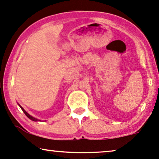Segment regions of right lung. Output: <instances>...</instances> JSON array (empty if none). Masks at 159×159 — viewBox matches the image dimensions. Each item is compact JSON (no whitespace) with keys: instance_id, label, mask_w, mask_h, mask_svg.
I'll use <instances>...</instances> for the list:
<instances>
[{"instance_id":"add662e5","label":"right lung","mask_w":159,"mask_h":159,"mask_svg":"<svg viewBox=\"0 0 159 159\" xmlns=\"http://www.w3.org/2000/svg\"><path fill=\"white\" fill-rule=\"evenodd\" d=\"M19 106H20V109H22V111H24V114H25V115H26V116H27V117H29V118L30 119V120H33V121H39V120H38V119H36V118H35V117H33V116H31V115H29V114H28L27 112V111H25V110H24V109H23V108H22L21 107V106H20V105H19Z\"/></svg>"}]
</instances>
